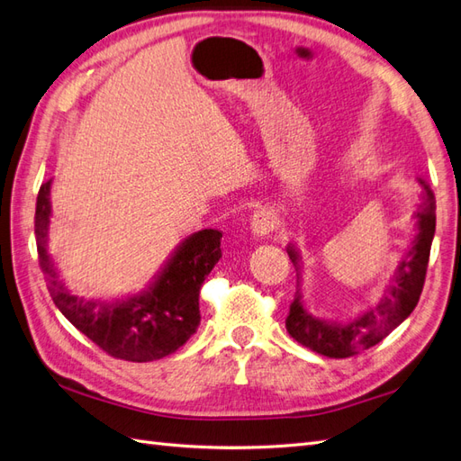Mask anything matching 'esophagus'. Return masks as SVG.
<instances>
[{
    "instance_id": "1",
    "label": "esophagus",
    "mask_w": 461,
    "mask_h": 461,
    "mask_svg": "<svg viewBox=\"0 0 461 461\" xmlns=\"http://www.w3.org/2000/svg\"><path fill=\"white\" fill-rule=\"evenodd\" d=\"M276 227V221L274 215L269 211H256L252 222H250V229L254 232V237L258 239H267L269 234H272Z\"/></svg>"
}]
</instances>
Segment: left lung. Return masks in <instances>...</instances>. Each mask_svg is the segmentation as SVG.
<instances>
[{
    "mask_svg": "<svg viewBox=\"0 0 461 461\" xmlns=\"http://www.w3.org/2000/svg\"><path fill=\"white\" fill-rule=\"evenodd\" d=\"M419 184L422 185V201L419 209L414 211V219H417L414 230L417 232L412 237L411 249L401 258L391 284L384 289V295L377 301V305L350 321L321 319L305 307L301 294L303 258L295 244H287V254L297 269V294L289 307L285 327L299 344L327 357H350L384 340L417 307L436 230L434 194L424 179L419 177Z\"/></svg>",
    "mask_w": 461,
    "mask_h": 461,
    "instance_id": "left-lung-1",
    "label": "left lung"
}]
</instances>
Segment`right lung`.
Returning a JSON list of instances; mask_svg holds the SVG:
<instances>
[{"label":"right lung","instance_id":"add662e5","mask_svg":"<svg viewBox=\"0 0 461 461\" xmlns=\"http://www.w3.org/2000/svg\"><path fill=\"white\" fill-rule=\"evenodd\" d=\"M50 185L52 179L39 189L35 234L39 264L54 305L77 330L119 360L154 362L174 354L199 327V291L222 256V232L203 229L189 234L140 294L113 301H86L60 282L47 249Z\"/></svg>","mask_w":461,"mask_h":461}]
</instances>
